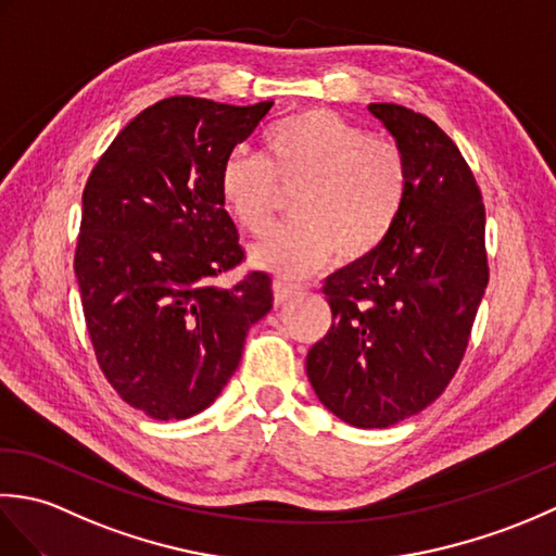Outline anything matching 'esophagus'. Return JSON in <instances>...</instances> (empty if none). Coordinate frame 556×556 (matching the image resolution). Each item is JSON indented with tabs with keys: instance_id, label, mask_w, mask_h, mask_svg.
<instances>
[{
	"instance_id": "obj_1",
	"label": "esophagus",
	"mask_w": 556,
	"mask_h": 556,
	"mask_svg": "<svg viewBox=\"0 0 556 556\" xmlns=\"http://www.w3.org/2000/svg\"><path fill=\"white\" fill-rule=\"evenodd\" d=\"M299 293H301V285H293V281H287V279L275 281V303L277 305H285L293 296H299Z\"/></svg>"
}]
</instances>
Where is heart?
I'll use <instances>...</instances> for the list:
<instances>
[{
	"mask_svg": "<svg viewBox=\"0 0 556 556\" xmlns=\"http://www.w3.org/2000/svg\"><path fill=\"white\" fill-rule=\"evenodd\" d=\"M263 140L265 157L231 150L217 181L222 205L251 233L271 219L277 186H299L293 219L251 248L253 265L303 277L334 253L353 263L387 241L408 195V162L396 143L327 110L291 114L269 126Z\"/></svg>",
	"mask_w": 556,
	"mask_h": 556,
	"instance_id": "heart-1",
	"label": "heart"
}]
</instances>
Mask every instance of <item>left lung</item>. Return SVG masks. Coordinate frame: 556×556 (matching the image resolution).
Segmentation results:
<instances>
[{"label":"left lung","mask_w":556,"mask_h":556,"mask_svg":"<svg viewBox=\"0 0 556 556\" xmlns=\"http://www.w3.org/2000/svg\"><path fill=\"white\" fill-rule=\"evenodd\" d=\"M408 162L387 241L325 281L332 327L305 358L317 399L353 428H389L452 382L488 289L485 205L454 140L428 116L372 102Z\"/></svg>","instance_id":"left-lung-1"}]
</instances>
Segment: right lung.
I'll use <instances>...</instances> for the list:
<instances>
[{"label": "right lung", "instance_id": "obj_1", "mask_svg": "<svg viewBox=\"0 0 556 556\" xmlns=\"http://www.w3.org/2000/svg\"><path fill=\"white\" fill-rule=\"evenodd\" d=\"M269 110L160 100L122 128L83 191L74 269L92 349L116 394L155 420L207 408L271 311L265 271L212 285L243 260L222 162Z\"/></svg>", "mask_w": 556, "mask_h": 556}]
</instances>
